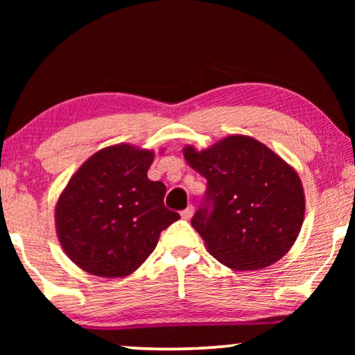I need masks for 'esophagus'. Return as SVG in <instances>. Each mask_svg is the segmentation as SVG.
Segmentation results:
<instances>
[{"label":"esophagus","mask_w":355,"mask_h":355,"mask_svg":"<svg viewBox=\"0 0 355 355\" xmlns=\"http://www.w3.org/2000/svg\"><path fill=\"white\" fill-rule=\"evenodd\" d=\"M192 214H194V207L189 205L188 208L183 209V211H182V218H183L184 220H188V219L192 218Z\"/></svg>","instance_id":"34e87169"}]
</instances>
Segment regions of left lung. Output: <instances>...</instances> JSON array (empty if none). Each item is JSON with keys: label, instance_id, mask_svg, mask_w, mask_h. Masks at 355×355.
<instances>
[{"label": "left lung", "instance_id": "1", "mask_svg": "<svg viewBox=\"0 0 355 355\" xmlns=\"http://www.w3.org/2000/svg\"><path fill=\"white\" fill-rule=\"evenodd\" d=\"M207 178L205 203L191 224L209 254L233 271L271 266L293 248L305 196L294 167L250 136L230 135L211 147L183 148Z\"/></svg>", "mask_w": 355, "mask_h": 355}]
</instances>
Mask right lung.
<instances>
[{
    "mask_svg": "<svg viewBox=\"0 0 355 355\" xmlns=\"http://www.w3.org/2000/svg\"><path fill=\"white\" fill-rule=\"evenodd\" d=\"M153 150L116 144L94 153L59 196L55 222L62 249L98 277H125L155 250L180 214L164 207L166 186L147 177Z\"/></svg>",
    "mask_w": 355,
    "mask_h": 355,
    "instance_id": "right-lung-1",
    "label": "right lung"
}]
</instances>
